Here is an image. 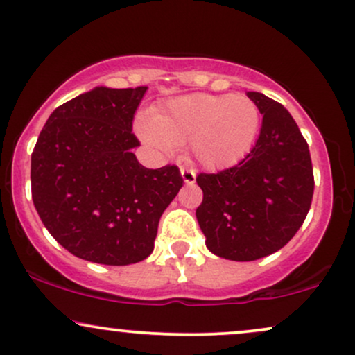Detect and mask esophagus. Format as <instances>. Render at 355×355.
<instances>
[{
	"instance_id": "obj_1",
	"label": "esophagus",
	"mask_w": 355,
	"mask_h": 355,
	"mask_svg": "<svg viewBox=\"0 0 355 355\" xmlns=\"http://www.w3.org/2000/svg\"><path fill=\"white\" fill-rule=\"evenodd\" d=\"M180 173H182L183 182H185L187 185H193V183L196 182V172H195V170L187 168V166H182Z\"/></svg>"
}]
</instances>
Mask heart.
<instances>
[{
	"instance_id": "obj_1",
	"label": "heart",
	"mask_w": 355,
	"mask_h": 355,
	"mask_svg": "<svg viewBox=\"0 0 355 355\" xmlns=\"http://www.w3.org/2000/svg\"><path fill=\"white\" fill-rule=\"evenodd\" d=\"M259 123L258 105L245 96L190 94L166 101L135 127L155 150L170 155L189 144L200 165L221 170L240 164L251 152Z\"/></svg>"
}]
</instances>
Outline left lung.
<instances>
[{
  "label": "left lung",
  "instance_id": "8db88e82",
  "mask_svg": "<svg viewBox=\"0 0 355 355\" xmlns=\"http://www.w3.org/2000/svg\"><path fill=\"white\" fill-rule=\"evenodd\" d=\"M263 115L254 147L236 166L200 173L196 220L213 254L254 261L276 253L304 223L314 193L309 147L291 114L261 92H246Z\"/></svg>",
  "mask_w": 355,
  "mask_h": 355
}]
</instances>
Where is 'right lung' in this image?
Returning <instances> with one entry per match:
<instances>
[{
	"instance_id": "add662e5",
	"label": "right lung",
	"mask_w": 355,
	"mask_h": 355,
	"mask_svg": "<svg viewBox=\"0 0 355 355\" xmlns=\"http://www.w3.org/2000/svg\"><path fill=\"white\" fill-rule=\"evenodd\" d=\"M147 85H99L49 115L31 155V193L48 232L85 261L125 266L153 251L162 213L182 189L175 165L145 168L132 121Z\"/></svg>"
}]
</instances>
